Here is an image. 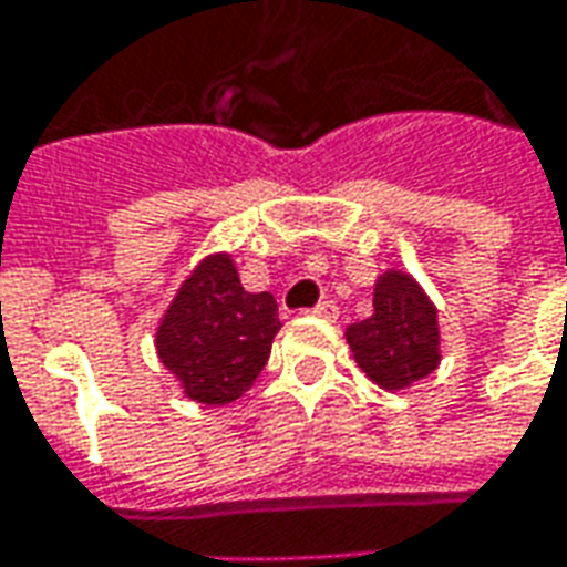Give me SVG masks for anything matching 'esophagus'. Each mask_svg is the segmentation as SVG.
<instances>
[{"label": "esophagus", "instance_id": "1", "mask_svg": "<svg viewBox=\"0 0 567 567\" xmlns=\"http://www.w3.org/2000/svg\"><path fill=\"white\" fill-rule=\"evenodd\" d=\"M312 316H321V319H337L340 316V307L333 303V300H321L312 307Z\"/></svg>", "mask_w": 567, "mask_h": 567}]
</instances>
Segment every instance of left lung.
Masks as SVG:
<instances>
[{
	"instance_id": "left-lung-1",
	"label": "left lung",
	"mask_w": 567,
	"mask_h": 567,
	"mask_svg": "<svg viewBox=\"0 0 567 567\" xmlns=\"http://www.w3.org/2000/svg\"><path fill=\"white\" fill-rule=\"evenodd\" d=\"M346 340L370 380L398 392L440 364L437 309L406 272L389 270L373 288V316L349 324Z\"/></svg>"
}]
</instances>
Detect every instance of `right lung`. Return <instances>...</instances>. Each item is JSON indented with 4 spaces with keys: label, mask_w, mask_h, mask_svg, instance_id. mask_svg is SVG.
<instances>
[{
    "label": "right lung",
    "mask_w": 567,
    "mask_h": 567,
    "mask_svg": "<svg viewBox=\"0 0 567 567\" xmlns=\"http://www.w3.org/2000/svg\"><path fill=\"white\" fill-rule=\"evenodd\" d=\"M279 328L276 297L248 295L230 255H209L166 309L157 355L190 401L221 406L258 380Z\"/></svg>",
    "instance_id": "obj_1"
}]
</instances>
